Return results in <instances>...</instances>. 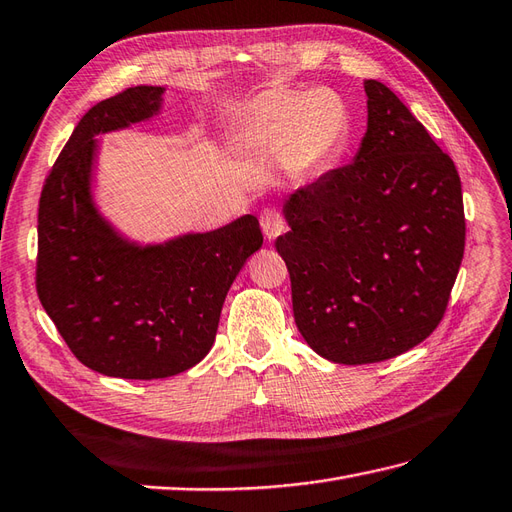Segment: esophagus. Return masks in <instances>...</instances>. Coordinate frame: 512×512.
<instances>
[{
  "label": "esophagus",
  "mask_w": 512,
  "mask_h": 512,
  "mask_svg": "<svg viewBox=\"0 0 512 512\" xmlns=\"http://www.w3.org/2000/svg\"><path fill=\"white\" fill-rule=\"evenodd\" d=\"M261 229H264L266 240H275L277 235L285 231V220L281 218V213L277 209H264L259 216Z\"/></svg>",
  "instance_id": "1"
}]
</instances>
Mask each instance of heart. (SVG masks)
I'll list each match as a JSON object with an SVG mask.
<instances>
[{
  "instance_id": "obj_1",
  "label": "heart",
  "mask_w": 512,
  "mask_h": 512,
  "mask_svg": "<svg viewBox=\"0 0 512 512\" xmlns=\"http://www.w3.org/2000/svg\"><path fill=\"white\" fill-rule=\"evenodd\" d=\"M349 115L334 91L272 89L251 104L242 141L264 154H285L299 172H310L340 150Z\"/></svg>"
}]
</instances>
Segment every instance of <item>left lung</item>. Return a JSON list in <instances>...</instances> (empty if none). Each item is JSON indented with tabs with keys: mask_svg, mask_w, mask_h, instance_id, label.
I'll list each match as a JSON object with an SVG mask.
<instances>
[{
	"mask_svg": "<svg viewBox=\"0 0 512 512\" xmlns=\"http://www.w3.org/2000/svg\"><path fill=\"white\" fill-rule=\"evenodd\" d=\"M368 122L353 163L296 189L277 237L296 327L336 364L417 347L441 323L465 253L454 161L395 93L364 80Z\"/></svg>",
	"mask_w": 512,
	"mask_h": 512,
	"instance_id": "obj_1",
	"label": "left lung"
}]
</instances>
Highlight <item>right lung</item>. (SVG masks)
<instances>
[{"mask_svg": "<svg viewBox=\"0 0 512 512\" xmlns=\"http://www.w3.org/2000/svg\"><path fill=\"white\" fill-rule=\"evenodd\" d=\"M163 87H130L85 113L39 200L37 292L76 358L122 379H161L209 353L231 283L264 244L251 213L163 244L128 240L93 198L98 135L161 113Z\"/></svg>", "mask_w": 512, "mask_h": 512, "instance_id": "add662e5", "label": "right lung"}]
</instances>
